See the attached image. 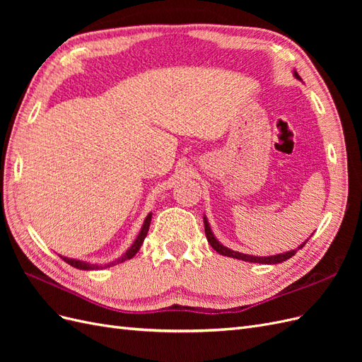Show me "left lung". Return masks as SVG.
<instances>
[{
  "instance_id": "1",
  "label": "left lung",
  "mask_w": 362,
  "mask_h": 362,
  "mask_svg": "<svg viewBox=\"0 0 362 362\" xmlns=\"http://www.w3.org/2000/svg\"><path fill=\"white\" fill-rule=\"evenodd\" d=\"M294 76L298 80H302L299 74L294 71ZM204 228H205V235H206V240L208 243L211 245V247L218 252L221 255H225V257H231V258H237V259H242V261H249V262H259V264H278V262H282L286 261L288 258H291L296 252H298L299 249H302L305 246V243L308 242V240H305V242L298 247V249H293V250H288L286 252V254H278V255H272V257H254V255H246V254H242V252H235L233 249H228L226 246L221 245L217 242V238L214 237V234L211 233V228H210V223H208L206 217L204 216Z\"/></svg>"
}]
</instances>
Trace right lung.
<instances>
[{
    "mask_svg": "<svg viewBox=\"0 0 362 362\" xmlns=\"http://www.w3.org/2000/svg\"><path fill=\"white\" fill-rule=\"evenodd\" d=\"M151 218H152V214L149 213L148 216H146V218H145V222H144V226H141V229H140V233H139V235H137V238L134 240V243H133V246H131L125 254L120 257V258H117L116 261H113V262H108V264H105V266H98V264H90V262H86V261H80V259H72V258H68V257H62L60 255V258H63V261H66L68 264H71L72 267H75V269H80V270H96V269H105V267H110V266H115V264H119V262H124V261H127V259H131L133 258L137 252H139V249H140V246H141V243H144V240H145V237H146V234H148V231H149V225H151Z\"/></svg>",
    "mask_w": 362,
    "mask_h": 362,
    "instance_id": "add662e5",
    "label": "right lung"
}]
</instances>
